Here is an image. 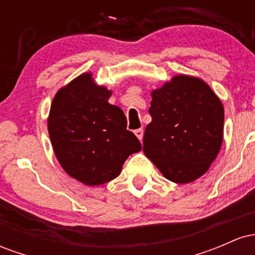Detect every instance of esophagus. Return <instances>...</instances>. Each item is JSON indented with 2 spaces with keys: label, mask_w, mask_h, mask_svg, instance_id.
<instances>
[{
  "label": "esophagus",
  "mask_w": 255,
  "mask_h": 255,
  "mask_svg": "<svg viewBox=\"0 0 255 255\" xmlns=\"http://www.w3.org/2000/svg\"><path fill=\"white\" fill-rule=\"evenodd\" d=\"M134 133H135V135H136L137 139H139L140 141H141L142 136H144V129H142V128H139V129H136L135 131H134Z\"/></svg>",
  "instance_id": "obj_1"
}]
</instances>
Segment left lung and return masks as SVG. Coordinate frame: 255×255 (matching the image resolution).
Segmentation results:
<instances>
[{
    "instance_id": "1",
    "label": "left lung",
    "mask_w": 255,
    "mask_h": 255,
    "mask_svg": "<svg viewBox=\"0 0 255 255\" xmlns=\"http://www.w3.org/2000/svg\"><path fill=\"white\" fill-rule=\"evenodd\" d=\"M144 152L168 180L188 183L209 170L223 141L224 109L201 79L177 75L152 92Z\"/></svg>"
}]
</instances>
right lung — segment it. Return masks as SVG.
<instances>
[{"label":"right lung","mask_w":255,"mask_h":255,"mask_svg":"<svg viewBox=\"0 0 255 255\" xmlns=\"http://www.w3.org/2000/svg\"><path fill=\"white\" fill-rule=\"evenodd\" d=\"M110 96L86 73L58 91L51 103L48 129L55 154L69 176L87 186L118 177L128 156L141 150L124 111L108 102Z\"/></svg>","instance_id":"right-lung-1"}]
</instances>
